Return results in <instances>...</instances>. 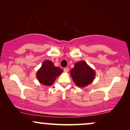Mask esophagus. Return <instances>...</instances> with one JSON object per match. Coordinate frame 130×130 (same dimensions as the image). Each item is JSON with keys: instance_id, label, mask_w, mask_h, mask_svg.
Here are the masks:
<instances>
[{"instance_id": "34e87169", "label": "esophagus", "mask_w": 130, "mask_h": 130, "mask_svg": "<svg viewBox=\"0 0 130 130\" xmlns=\"http://www.w3.org/2000/svg\"><path fill=\"white\" fill-rule=\"evenodd\" d=\"M68 70H69V68H64L63 71H64V72L67 73V72H68Z\"/></svg>"}]
</instances>
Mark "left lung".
I'll use <instances>...</instances> for the list:
<instances>
[{"instance_id": "obj_1", "label": "left lung", "mask_w": 130, "mask_h": 130, "mask_svg": "<svg viewBox=\"0 0 130 130\" xmlns=\"http://www.w3.org/2000/svg\"><path fill=\"white\" fill-rule=\"evenodd\" d=\"M71 77L78 87H86L95 78V73L84 61H80L74 65L70 71Z\"/></svg>"}]
</instances>
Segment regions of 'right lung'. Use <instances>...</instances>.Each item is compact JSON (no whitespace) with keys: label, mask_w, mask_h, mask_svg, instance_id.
Returning <instances> with one entry per match:
<instances>
[{"label":"right lung","mask_w":130,"mask_h":130,"mask_svg":"<svg viewBox=\"0 0 130 130\" xmlns=\"http://www.w3.org/2000/svg\"><path fill=\"white\" fill-rule=\"evenodd\" d=\"M62 71V69L55 67L51 61L46 60L42 63L41 68L37 71V77L42 84L51 86Z\"/></svg>","instance_id":"obj_1"}]
</instances>
